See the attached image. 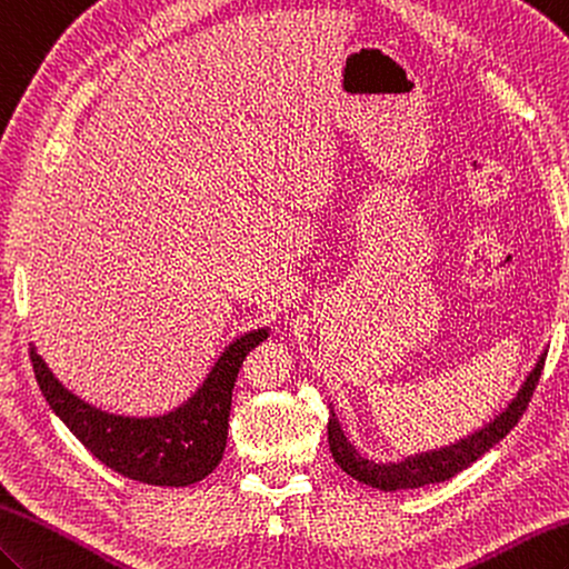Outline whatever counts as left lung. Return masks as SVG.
<instances>
[{
	"label": "left lung",
	"mask_w": 569,
	"mask_h": 569,
	"mask_svg": "<svg viewBox=\"0 0 569 569\" xmlns=\"http://www.w3.org/2000/svg\"><path fill=\"white\" fill-rule=\"evenodd\" d=\"M546 356L548 352H542L538 358L536 368L526 377L519 395L513 397L509 407L503 409L495 421L487 423L485 428H479V431H475L472 436L458 440V443L440 450H431V452H421V456H413L401 462L377 465L368 458H362L360 452L348 443L343 428H340L336 413L331 411V416H328V446H331V456L346 475L358 479L362 485H370L382 491L416 489V487L446 482V479L456 477L458 472L465 470V467H470L475 460L482 458L489 448H495L499 440L507 436L516 423H519L540 380Z\"/></svg>",
	"instance_id": "1"
}]
</instances>
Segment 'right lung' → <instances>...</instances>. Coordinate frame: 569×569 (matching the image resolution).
<instances>
[{"label":"right lung","instance_id":"obj_1","mask_svg":"<svg viewBox=\"0 0 569 569\" xmlns=\"http://www.w3.org/2000/svg\"><path fill=\"white\" fill-rule=\"evenodd\" d=\"M268 336V328H258L236 338L197 395L158 419H129L90 407L56 380L33 348L31 365L50 409L99 462L143 485L187 487L221 462L238 370Z\"/></svg>","mask_w":569,"mask_h":569}]
</instances>
